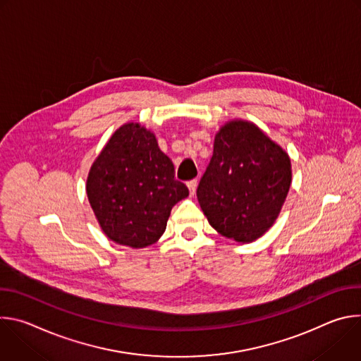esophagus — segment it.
Here are the masks:
<instances>
[{
    "instance_id": "esophagus-1",
    "label": "esophagus",
    "mask_w": 361,
    "mask_h": 361,
    "mask_svg": "<svg viewBox=\"0 0 361 361\" xmlns=\"http://www.w3.org/2000/svg\"><path fill=\"white\" fill-rule=\"evenodd\" d=\"M197 184H198V181H197V180H191V181H188V183H187V187H188V190H190V194H191V195H194L195 188H197Z\"/></svg>"
}]
</instances>
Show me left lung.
Here are the masks:
<instances>
[{
  "mask_svg": "<svg viewBox=\"0 0 361 361\" xmlns=\"http://www.w3.org/2000/svg\"><path fill=\"white\" fill-rule=\"evenodd\" d=\"M290 184L288 154L255 124L233 120L216 134L197 198L214 230L251 243L274 224Z\"/></svg>",
  "mask_w": 361,
  "mask_h": 361,
  "instance_id": "left-lung-1",
  "label": "left lung"
}]
</instances>
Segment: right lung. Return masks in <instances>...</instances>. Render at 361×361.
Listing matches in <instances>:
<instances>
[{
	"label": "right lung",
	"mask_w": 361,
	"mask_h": 361,
	"mask_svg": "<svg viewBox=\"0 0 361 361\" xmlns=\"http://www.w3.org/2000/svg\"><path fill=\"white\" fill-rule=\"evenodd\" d=\"M187 195L156 135L138 123H127L111 135L87 178V197L101 230L131 248L156 243L171 209Z\"/></svg>",
	"instance_id": "right-lung-1"
}]
</instances>
